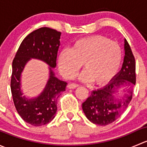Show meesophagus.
<instances>
[{"instance_id": "obj_1", "label": "esophagus", "mask_w": 147, "mask_h": 147, "mask_svg": "<svg viewBox=\"0 0 147 147\" xmlns=\"http://www.w3.org/2000/svg\"><path fill=\"white\" fill-rule=\"evenodd\" d=\"M78 87H79V85L78 84H75V83H71L68 85V88L69 89H75Z\"/></svg>"}]
</instances>
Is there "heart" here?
Returning a JSON list of instances; mask_svg holds the SVG:
<instances>
[{
	"mask_svg": "<svg viewBox=\"0 0 147 147\" xmlns=\"http://www.w3.org/2000/svg\"><path fill=\"white\" fill-rule=\"evenodd\" d=\"M122 55L118 42L97 35L78 40L69 50L63 49L57 57V65L65 78L72 79L84 63L86 69L80 75V79L104 84L117 74Z\"/></svg>",
	"mask_w": 147,
	"mask_h": 147,
	"instance_id": "obj_1",
	"label": "heart"
}]
</instances>
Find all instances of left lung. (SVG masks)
Segmentation results:
<instances>
[{"instance_id":"left-lung-1","label":"left lung","mask_w":147,"mask_h":147,"mask_svg":"<svg viewBox=\"0 0 147 147\" xmlns=\"http://www.w3.org/2000/svg\"><path fill=\"white\" fill-rule=\"evenodd\" d=\"M125 55L121 71L112 82L103 88L92 92L82 103V109L87 118L92 123L105 126L117 119L127 107L132 98V91L136 84V62L127 40L124 43ZM127 86L130 90L123 100H117L114 94L118 89Z\"/></svg>"}]
</instances>
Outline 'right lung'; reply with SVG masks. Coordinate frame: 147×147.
<instances>
[{
  "label": "right lung",
  "mask_w": 147,
  "mask_h": 147,
  "mask_svg": "<svg viewBox=\"0 0 147 147\" xmlns=\"http://www.w3.org/2000/svg\"><path fill=\"white\" fill-rule=\"evenodd\" d=\"M61 32L43 27L34 30L20 44L12 65L10 89L14 105L21 118L31 125L42 126L54 119L57 99L65 91L67 82L55 78L52 68L55 67ZM30 58L45 61L51 67L50 79L44 91L37 98L28 100L20 92V74Z\"/></svg>",
  "instance_id": "obj_1"
}]
</instances>
